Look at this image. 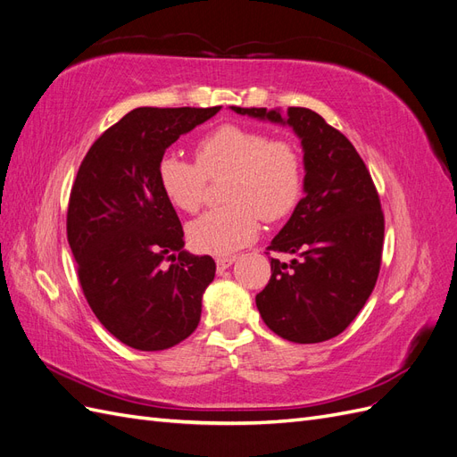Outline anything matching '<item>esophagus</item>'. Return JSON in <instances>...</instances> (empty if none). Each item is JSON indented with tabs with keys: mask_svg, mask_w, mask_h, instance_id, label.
Masks as SVG:
<instances>
[{
	"mask_svg": "<svg viewBox=\"0 0 457 457\" xmlns=\"http://www.w3.org/2000/svg\"><path fill=\"white\" fill-rule=\"evenodd\" d=\"M234 261H237V257H234V255H223V257H217V259H215V262H217V270H219V272L227 270V269L232 265Z\"/></svg>",
	"mask_w": 457,
	"mask_h": 457,
	"instance_id": "esophagus-1",
	"label": "esophagus"
}]
</instances>
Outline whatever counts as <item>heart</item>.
I'll list each match as a JSON object with an SVG mask.
<instances>
[{
  "label": "heart",
  "instance_id": "heart-1",
  "mask_svg": "<svg viewBox=\"0 0 457 457\" xmlns=\"http://www.w3.org/2000/svg\"><path fill=\"white\" fill-rule=\"evenodd\" d=\"M196 162L168 152L158 162L160 188L177 210L198 212L207 179L230 173L223 207L205 212L188 225V242L198 252L228 255L255 240L259 219L269 223L294 212L303 190L299 148L269 139L253 128L223 123L196 143Z\"/></svg>",
  "mask_w": 457,
  "mask_h": 457
}]
</instances>
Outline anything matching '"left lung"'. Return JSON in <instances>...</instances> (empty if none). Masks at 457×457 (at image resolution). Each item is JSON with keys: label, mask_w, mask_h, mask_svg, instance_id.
Listing matches in <instances>:
<instances>
[{"label": "left lung", "mask_w": 457, "mask_h": 457, "mask_svg": "<svg viewBox=\"0 0 457 457\" xmlns=\"http://www.w3.org/2000/svg\"><path fill=\"white\" fill-rule=\"evenodd\" d=\"M234 112L289 126L301 139L303 192L284 228L267 250L270 280L255 303L276 336L294 343H320L339 336L378 282L385 219L376 185L351 141L309 108H240Z\"/></svg>", "instance_id": "1"}]
</instances>
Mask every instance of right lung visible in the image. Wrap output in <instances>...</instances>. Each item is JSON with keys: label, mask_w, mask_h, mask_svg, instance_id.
<instances>
[{"label": "right lung", "mask_w": 457, "mask_h": 457, "mask_svg": "<svg viewBox=\"0 0 457 457\" xmlns=\"http://www.w3.org/2000/svg\"><path fill=\"white\" fill-rule=\"evenodd\" d=\"M219 110L135 108L93 143L78 170L68 244L91 311L128 347L163 351L198 328L215 261L185 250L181 220L158 183V162Z\"/></svg>", "instance_id": "add662e5"}]
</instances>
